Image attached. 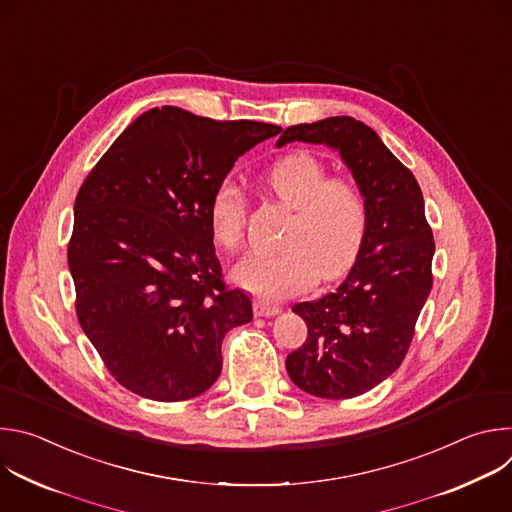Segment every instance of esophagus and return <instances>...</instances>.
<instances>
[{
  "label": "esophagus",
  "mask_w": 512,
  "mask_h": 512,
  "mask_svg": "<svg viewBox=\"0 0 512 512\" xmlns=\"http://www.w3.org/2000/svg\"><path fill=\"white\" fill-rule=\"evenodd\" d=\"M253 312H255V316H259V318H269V316L279 314L281 308L275 306V304H271V302H265V300H255V302H253Z\"/></svg>",
  "instance_id": "1"
}]
</instances>
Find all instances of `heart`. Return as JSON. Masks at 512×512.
<instances>
[{
	"instance_id": "1",
	"label": "heart",
	"mask_w": 512,
	"mask_h": 512,
	"mask_svg": "<svg viewBox=\"0 0 512 512\" xmlns=\"http://www.w3.org/2000/svg\"><path fill=\"white\" fill-rule=\"evenodd\" d=\"M265 182L281 202L294 208V216L287 221L283 247L239 259L231 269L233 281L263 298H287L312 285L318 275L334 279L348 271L369 231V208L362 192L348 180L330 178L322 162L306 152L277 160ZM208 225L216 245H241L247 198L233 180L214 190Z\"/></svg>"
}]
</instances>
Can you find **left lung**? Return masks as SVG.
I'll list each match as a JSON object with an SVG mask.
<instances>
[{"instance_id":"obj_1","label":"left lung","mask_w":512,"mask_h":512,"mask_svg":"<svg viewBox=\"0 0 512 512\" xmlns=\"http://www.w3.org/2000/svg\"><path fill=\"white\" fill-rule=\"evenodd\" d=\"M289 141L338 150L369 208L367 239L348 277L332 294L291 308L308 338L285 358L302 391L352 399L401 367L433 285V233L415 176L369 125L328 117L287 127L277 148Z\"/></svg>"}]
</instances>
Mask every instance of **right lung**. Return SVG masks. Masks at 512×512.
Listing matches in <instances>:
<instances>
[{
  "label": "right lung",
  "instance_id": "right-lung-1",
  "mask_svg": "<svg viewBox=\"0 0 512 512\" xmlns=\"http://www.w3.org/2000/svg\"><path fill=\"white\" fill-rule=\"evenodd\" d=\"M281 127L180 107L139 115L85 178L68 269L77 318L111 377L154 401H186L221 375L225 334L251 300L223 281L208 204L237 158Z\"/></svg>",
  "mask_w": 512,
  "mask_h": 512
}]
</instances>
